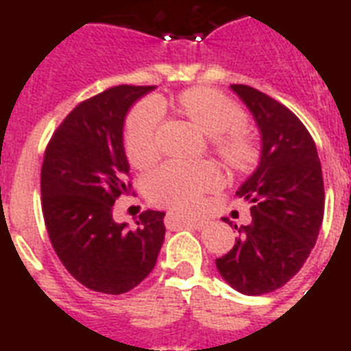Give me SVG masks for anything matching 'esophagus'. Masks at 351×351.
I'll return each mask as SVG.
<instances>
[{"label":"esophagus","mask_w":351,"mask_h":351,"mask_svg":"<svg viewBox=\"0 0 351 351\" xmlns=\"http://www.w3.org/2000/svg\"><path fill=\"white\" fill-rule=\"evenodd\" d=\"M182 224L184 226H189V228H194V230H203V228L206 226V219L203 217H187V219H182Z\"/></svg>","instance_id":"esophagus-1"}]
</instances>
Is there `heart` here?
Listing matches in <instances>:
<instances>
[{
    "label": "heart",
    "instance_id": "heart-1",
    "mask_svg": "<svg viewBox=\"0 0 351 351\" xmlns=\"http://www.w3.org/2000/svg\"><path fill=\"white\" fill-rule=\"evenodd\" d=\"M180 109L213 138L215 150L233 167L254 160L252 139L243 132L245 117L230 99L208 88H191L178 95ZM162 106L155 99L143 100L132 109L125 125V152L134 166H146L157 157V129ZM221 185V173L210 162L171 160L146 176L145 189L152 201L178 210H191L203 193Z\"/></svg>",
    "mask_w": 351,
    "mask_h": 351
}]
</instances>
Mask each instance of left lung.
<instances>
[{"instance_id": "8db88e82", "label": "left lung", "mask_w": 351, "mask_h": 351, "mask_svg": "<svg viewBox=\"0 0 351 351\" xmlns=\"http://www.w3.org/2000/svg\"><path fill=\"white\" fill-rule=\"evenodd\" d=\"M230 88L254 118L261 154L237 191L251 203L252 222L234 224L233 249L215 265L233 289L263 295L285 286L315 247L325 210L322 164L311 134L288 108L245 84Z\"/></svg>"}]
</instances>
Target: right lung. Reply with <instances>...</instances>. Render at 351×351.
Instances as JSON below:
<instances>
[{
    "instance_id": "1",
    "label": "right lung",
    "mask_w": 351,
    "mask_h": 351,
    "mask_svg": "<svg viewBox=\"0 0 351 351\" xmlns=\"http://www.w3.org/2000/svg\"><path fill=\"white\" fill-rule=\"evenodd\" d=\"M155 86L109 88L84 100L53 134L40 175L42 212L58 258L93 291L121 295L157 263L166 234L164 212L146 210L136 228L112 219V205L130 193L123 146L127 112Z\"/></svg>"
}]
</instances>
